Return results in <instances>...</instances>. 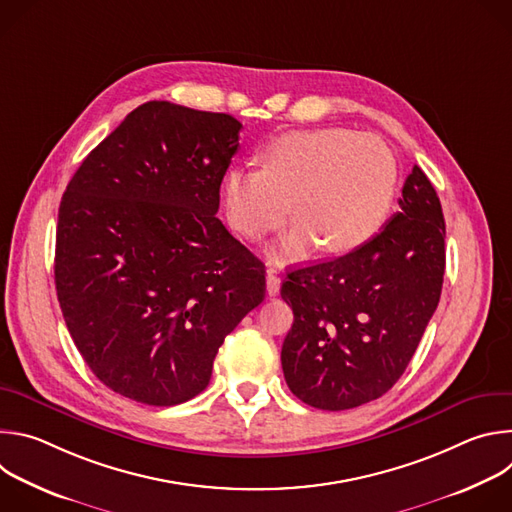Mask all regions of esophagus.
<instances>
[{
  "mask_svg": "<svg viewBox=\"0 0 512 512\" xmlns=\"http://www.w3.org/2000/svg\"><path fill=\"white\" fill-rule=\"evenodd\" d=\"M279 287H281V279L277 277V273L273 269L267 271V294L269 296H277L279 294Z\"/></svg>",
  "mask_w": 512,
  "mask_h": 512,
  "instance_id": "1",
  "label": "esophagus"
}]
</instances>
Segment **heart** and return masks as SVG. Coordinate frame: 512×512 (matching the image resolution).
Masks as SVG:
<instances>
[{"mask_svg":"<svg viewBox=\"0 0 512 512\" xmlns=\"http://www.w3.org/2000/svg\"><path fill=\"white\" fill-rule=\"evenodd\" d=\"M399 168L389 145L342 127L291 131L275 139L263 168L235 166L223 178L229 223L249 239L275 231L294 200L300 216L273 253L296 261L318 241L344 253L379 233L393 206Z\"/></svg>","mask_w":512,"mask_h":512,"instance_id":"heart-1","label":"heart"}]
</instances>
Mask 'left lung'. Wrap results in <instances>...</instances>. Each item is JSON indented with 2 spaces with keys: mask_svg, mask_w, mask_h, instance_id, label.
Masks as SVG:
<instances>
[{
  "mask_svg": "<svg viewBox=\"0 0 512 512\" xmlns=\"http://www.w3.org/2000/svg\"><path fill=\"white\" fill-rule=\"evenodd\" d=\"M401 210L348 255L287 273L281 298L294 326L281 348L283 377L298 399L342 411L385 395L407 364L442 296L446 223L419 166Z\"/></svg>",
  "mask_w": 512,
  "mask_h": 512,
  "instance_id": "1",
  "label": "left lung"
}]
</instances>
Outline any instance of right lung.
I'll return each mask as SVG.
<instances>
[{"mask_svg":"<svg viewBox=\"0 0 512 512\" xmlns=\"http://www.w3.org/2000/svg\"><path fill=\"white\" fill-rule=\"evenodd\" d=\"M241 127L227 113L143 103L60 200L66 328L95 377L137 403L202 393L225 336L265 298V265L214 216Z\"/></svg>","mask_w":512,"mask_h":512,"instance_id":"1","label":"right lung"}]
</instances>
